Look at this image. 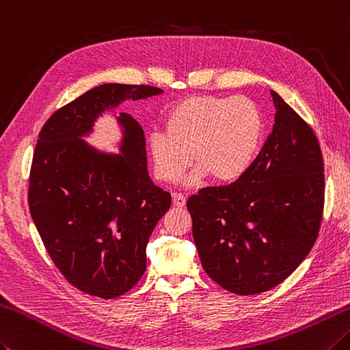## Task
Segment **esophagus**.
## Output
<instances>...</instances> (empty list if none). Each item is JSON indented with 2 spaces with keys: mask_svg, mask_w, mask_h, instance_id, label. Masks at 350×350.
Masks as SVG:
<instances>
[{
  "mask_svg": "<svg viewBox=\"0 0 350 350\" xmlns=\"http://www.w3.org/2000/svg\"><path fill=\"white\" fill-rule=\"evenodd\" d=\"M173 203L177 208H183L185 204H187V198L182 194H173Z\"/></svg>",
  "mask_w": 350,
  "mask_h": 350,
  "instance_id": "obj_1",
  "label": "esophagus"
}]
</instances>
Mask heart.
<instances>
[{
  "label": "heart",
  "instance_id": "heart-1",
  "mask_svg": "<svg viewBox=\"0 0 350 350\" xmlns=\"http://www.w3.org/2000/svg\"><path fill=\"white\" fill-rule=\"evenodd\" d=\"M264 139L261 109L249 97L198 95L171 109L165 132L148 138L154 174L162 182H176L193 162L188 177L198 185L209 176L218 182H235L255 162Z\"/></svg>",
  "mask_w": 350,
  "mask_h": 350
}]
</instances>
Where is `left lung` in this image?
I'll return each mask as SVG.
<instances>
[{
	"instance_id": "8db88e82",
	"label": "left lung",
	"mask_w": 350,
	"mask_h": 350,
	"mask_svg": "<svg viewBox=\"0 0 350 350\" xmlns=\"http://www.w3.org/2000/svg\"><path fill=\"white\" fill-rule=\"evenodd\" d=\"M270 94L275 126L247 173L187 202L204 271L238 296L284 282L312 249L323 214L319 141L278 92Z\"/></svg>"
}]
</instances>
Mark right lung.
<instances>
[{"mask_svg":"<svg viewBox=\"0 0 350 350\" xmlns=\"http://www.w3.org/2000/svg\"><path fill=\"white\" fill-rule=\"evenodd\" d=\"M163 91L105 83L54 112L39 133L30 171L29 206L46 252L68 282L101 299L118 297L147 267V243L171 204L150 179L146 138L127 100ZM109 111L119 126L118 154L84 139Z\"/></svg>","mask_w":350,"mask_h":350,"instance_id":"add662e5","label":"right lung"}]
</instances>
